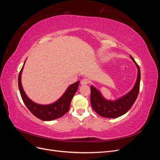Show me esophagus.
Returning <instances> with one entry per match:
<instances>
[{"label":"esophagus","mask_w":160,"mask_h":160,"mask_svg":"<svg viewBox=\"0 0 160 160\" xmlns=\"http://www.w3.org/2000/svg\"><path fill=\"white\" fill-rule=\"evenodd\" d=\"M89 83V81L88 79H83L81 81V85H87Z\"/></svg>","instance_id":"34e87169"}]
</instances>
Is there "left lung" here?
Segmentation results:
<instances>
[{
	"instance_id": "obj_1",
	"label": "left lung",
	"mask_w": 160,
	"mask_h": 160,
	"mask_svg": "<svg viewBox=\"0 0 160 160\" xmlns=\"http://www.w3.org/2000/svg\"><path fill=\"white\" fill-rule=\"evenodd\" d=\"M131 59L138 68V77L133 89L126 95L115 101L105 99L101 92L94 86H91V103L93 109L101 117L107 118H116L126 113L132 107L136 100L139 91L140 73L139 67L133 58L130 55Z\"/></svg>"
}]
</instances>
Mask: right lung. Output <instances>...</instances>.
Listing matches in <instances>:
<instances>
[{
    "label": "right lung",
    "mask_w": 160,
    "mask_h": 160,
    "mask_svg": "<svg viewBox=\"0 0 160 160\" xmlns=\"http://www.w3.org/2000/svg\"><path fill=\"white\" fill-rule=\"evenodd\" d=\"M25 61L24 62L20 72H19L18 79V88L24 103L35 117L41 120L52 121L62 117L69 110L71 101L77 89H78L80 81H78L73 84L69 85L63 95L55 102L49 105H41L36 103L28 98L21 84V75Z\"/></svg>",
    "instance_id": "1"
}]
</instances>
